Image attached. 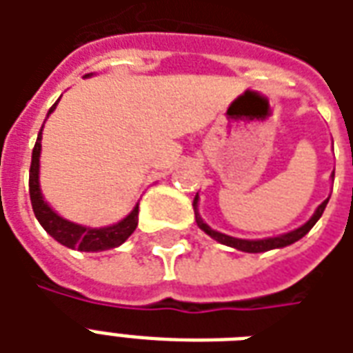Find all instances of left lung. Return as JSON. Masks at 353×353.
<instances>
[{
	"label": "left lung",
	"mask_w": 353,
	"mask_h": 353,
	"mask_svg": "<svg viewBox=\"0 0 353 353\" xmlns=\"http://www.w3.org/2000/svg\"><path fill=\"white\" fill-rule=\"evenodd\" d=\"M334 177V172L333 176ZM327 202L329 199L323 200L321 204L318 206V210L314 212L308 221L304 223L303 227H299V229L291 230V232H285V234H280V236H272V238H263V240H242V238H234L229 236V234H223V232H217L212 227H208L206 223L202 221V217L199 215V194L194 196V202H192V206H194V215H196V223H199V227L204 232H206L208 236H212L217 242H221V244L229 245V248H234V250H240V252L245 253H261V252H268V250H278V248H285V245L295 244L296 240H301L304 234H308V230L318 223V219L323 214V210H325Z\"/></svg>",
	"instance_id": "obj_1"
}]
</instances>
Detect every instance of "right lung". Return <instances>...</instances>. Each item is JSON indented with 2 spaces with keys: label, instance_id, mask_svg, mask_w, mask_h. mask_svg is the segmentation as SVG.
<instances>
[{
  "label": "right lung",
  "instance_id": "obj_1",
  "mask_svg": "<svg viewBox=\"0 0 353 353\" xmlns=\"http://www.w3.org/2000/svg\"><path fill=\"white\" fill-rule=\"evenodd\" d=\"M90 77V75H87ZM58 103V101H57ZM57 103L49 109L47 117L54 111ZM41 132L37 134V141H35L34 151H32V166H30V200H32V208L37 217V221L41 223V227L57 242H60L65 248L72 250H79V252H105L111 248H117L123 242L128 240L132 232L138 227V204L132 210L130 214L124 217L123 221L115 223L111 227H100V229H90V227H83L77 223H72L60 217V215L52 210V208L45 202L41 194V187H39V154H41Z\"/></svg>",
  "mask_w": 353,
  "mask_h": 353
}]
</instances>
